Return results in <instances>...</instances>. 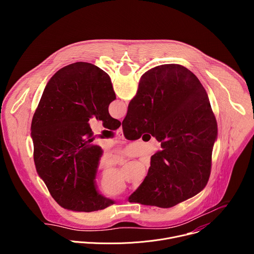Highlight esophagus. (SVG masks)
Instances as JSON below:
<instances>
[{"label": "esophagus", "mask_w": 254, "mask_h": 254, "mask_svg": "<svg viewBox=\"0 0 254 254\" xmlns=\"http://www.w3.org/2000/svg\"><path fill=\"white\" fill-rule=\"evenodd\" d=\"M117 132H118V134H119V136L120 137H124V130H123V127H120L119 128H118V130H117Z\"/></svg>", "instance_id": "obj_1"}]
</instances>
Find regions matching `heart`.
Segmentation results:
<instances>
[{
	"instance_id": "b5f03b06",
	"label": "heart",
	"mask_w": 254,
	"mask_h": 254,
	"mask_svg": "<svg viewBox=\"0 0 254 254\" xmlns=\"http://www.w3.org/2000/svg\"><path fill=\"white\" fill-rule=\"evenodd\" d=\"M101 191L107 197L118 198L125 194L126 185L121 178H117L111 181H102Z\"/></svg>"
}]
</instances>
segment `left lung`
Segmentation results:
<instances>
[{
	"mask_svg": "<svg viewBox=\"0 0 254 254\" xmlns=\"http://www.w3.org/2000/svg\"><path fill=\"white\" fill-rule=\"evenodd\" d=\"M111 77L99 67L76 62L47 83L31 125L34 162L53 199L63 208L92 212L115 204L96 189L102 149L92 141L89 120L117 129L121 122L108 114L116 99Z\"/></svg>",
	"mask_w": 254,
	"mask_h": 254,
	"instance_id": "left-lung-1",
	"label": "left lung"
}]
</instances>
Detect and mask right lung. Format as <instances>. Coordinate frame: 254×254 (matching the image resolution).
Instances as JSON below:
<instances>
[{"instance_id":"obj_1","label":"right lung","mask_w":254,"mask_h":254,"mask_svg":"<svg viewBox=\"0 0 254 254\" xmlns=\"http://www.w3.org/2000/svg\"><path fill=\"white\" fill-rule=\"evenodd\" d=\"M127 139L149 132L161 141L148 175L128 197L131 203L171 208L208 183L217 122L197 76L179 64L144 73L123 122Z\"/></svg>"}]
</instances>
